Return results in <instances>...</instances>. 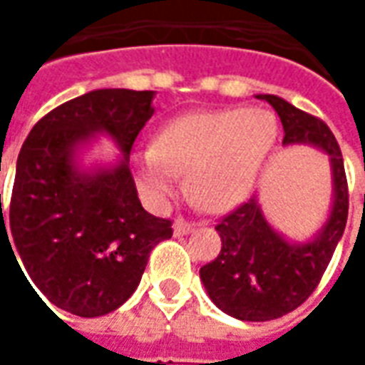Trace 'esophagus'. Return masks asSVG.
I'll list each match as a JSON object with an SVG mask.
<instances>
[{
    "label": "esophagus",
    "mask_w": 365,
    "mask_h": 365,
    "mask_svg": "<svg viewBox=\"0 0 365 365\" xmlns=\"http://www.w3.org/2000/svg\"><path fill=\"white\" fill-rule=\"evenodd\" d=\"M195 229V222L185 221V219H175L174 222V235L183 237V235H190L191 230Z\"/></svg>",
    "instance_id": "obj_1"
}]
</instances>
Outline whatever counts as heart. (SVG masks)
<instances>
[{"label":"heart","instance_id":"obj_1","mask_svg":"<svg viewBox=\"0 0 365 365\" xmlns=\"http://www.w3.org/2000/svg\"><path fill=\"white\" fill-rule=\"evenodd\" d=\"M277 138V120L266 109L197 111L170 120L156 143L138 154L140 190L164 201L187 174L197 205L225 211L252 191Z\"/></svg>","mask_w":365,"mask_h":365}]
</instances>
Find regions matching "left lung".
Returning a JSON list of instances; mask_svg holds the SVG:
<instances>
[{
  "instance_id": "left-lung-1",
  "label": "left lung",
  "mask_w": 365,
  "mask_h": 365,
  "mask_svg": "<svg viewBox=\"0 0 365 365\" xmlns=\"http://www.w3.org/2000/svg\"><path fill=\"white\" fill-rule=\"evenodd\" d=\"M266 99L283 125V144H313L330 156L334 205L321 235L307 245H291L269 227L256 197L225 215L215 229L221 252L199 269L209 297L222 313L250 322L272 321L295 311L317 289L348 219L344 160L332 130L314 115L277 96Z\"/></svg>"
}]
</instances>
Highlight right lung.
<instances>
[{
  "instance_id": "add662e5",
  "label": "right lung",
  "mask_w": 365,
  "mask_h": 365,
  "mask_svg": "<svg viewBox=\"0 0 365 365\" xmlns=\"http://www.w3.org/2000/svg\"><path fill=\"white\" fill-rule=\"evenodd\" d=\"M152 97L96 90L46 113L21 146L9 217L0 195V248L13 244L31 289L68 313L91 319L119 309L140 283L152 248L172 238V221L140 205L128 168L136 136L154 113ZM96 132L111 135L123 160L86 175L73 152Z\"/></svg>"
}]
</instances>
